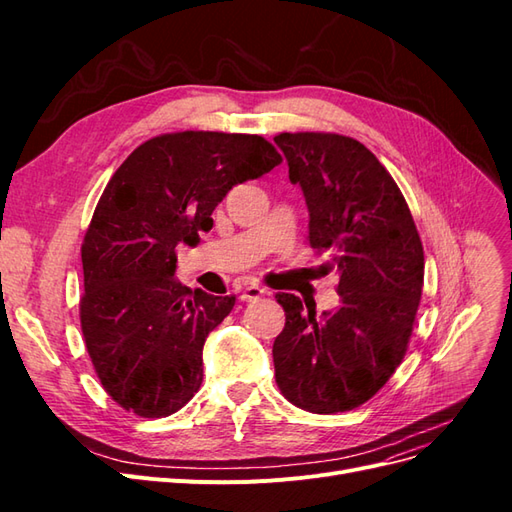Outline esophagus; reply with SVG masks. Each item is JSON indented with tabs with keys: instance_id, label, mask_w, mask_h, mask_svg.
Wrapping results in <instances>:
<instances>
[{
	"instance_id": "34e87169",
	"label": "esophagus",
	"mask_w": 512,
	"mask_h": 512,
	"mask_svg": "<svg viewBox=\"0 0 512 512\" xmlns=\"http://www.w3.org/2000/svg\"><path fill=\"white\" fill-rule=\"evenodd\" d=\"M265 294H269L265 288H260V286H256V284H252V286H245L243 290H241V301H245V303H252V301H258L260 297H265Z\"/></svg>"
}]
</instances>
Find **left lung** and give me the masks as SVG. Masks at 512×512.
<instances>
[{
	"label": "left lung",
	"instance_id": "obj_1",
	"mask_svg": "<svg viewBox=\"0 0 512 512\" xmlns=\"http://www.w3.org/2000/svg\"><path fill=\"white\" fill-rule=\"evenodd\" d=\"M288 177L301 185L309 245L337 269L335 312L316 318L275 294L286 327L275 337V382L301 410L335 414L374 397L404 361L421 303L425 256L404 194L363 143L331 132H284Z\"/></svg>",
	"mask_w": 512,
	"mask_h": 512
}]
</instances>
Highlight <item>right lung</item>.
<instances>
[{
	"mask_svg": "<svg viewBox=\"0 0 512 512\" xmlns=\"http://www.w3.org/2000/svg\"><path fill=\"white\" fill-rule=\"evenodd\" d=\"M280 162L258 134L188 130L149 138L106 183L81 247V329L104 391L123 410L162 418L200 389L205 339L235 297L183 286L175 247L211 230L232 185Z\"/></svg>",
	"mask_w": 512,
	"mask_h": 512,
	"instance_id": "obj_1",
	"label": "right lung"
}]
</instances>
